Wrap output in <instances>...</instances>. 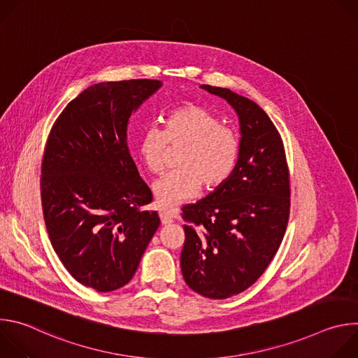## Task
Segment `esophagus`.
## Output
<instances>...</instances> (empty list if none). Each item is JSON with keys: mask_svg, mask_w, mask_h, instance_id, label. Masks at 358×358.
<instances>
[{"mask_svg": "<svg viewBox=\"0 0 358 358\" xmlns=\"http://www.w3.org/2000/svg\"><path fill=\"white\" fill-rule=\"evenodd\" d=\"M160 220H162L163 225H169V224L173 222V217L170 214H167V213H163V211L160 213Z\"/></svg>", "mask_w": 358, "mask_h": 358, "instance_id": "esophagus-1", "label": "esophagus"}]
</instances>
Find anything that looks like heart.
I'll use <instances>...</instances> for the list:
<instances>
[{
    "label": "heart",
    "mask_w": 358,
    "mask_h": 358,
    "mask_svg": "<svg viewBox=\"0 0 358 358\" xmlns=\"http://www.w3.org/2000/svg\"><path fill=\"white\" fill-rule=\"evenodd\" d=\"M169 144L184 145L178 170L166 174L155 185L157 207L173 211L202 187L215 189L234 174L241 156V136L210 110L188 103L170 110L164 130L150 127L138 140V155L145 169L160 174L166 169Z\"/></svg>",
    "instance_id": "1"
}]
</instances>
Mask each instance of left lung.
<instances>
[{"instance_id": "left-lung-1", "label": "left lung", "mask_w": 358, "mask_h": 358, "mask_svg": "<svg viewBox=\"0 0 358 358\" xmlns=\"http://www.w3.org/2000/svg\"><path fill=\"white\" fill-rule=\"evenodd\" d=\"M224 97L241 123V156L231 178L182 208L185 283L210 299L235 296L257 282L282 243L290 214V178L283 140L255 101L202 85Z\"/></svg>"}]
</instances>
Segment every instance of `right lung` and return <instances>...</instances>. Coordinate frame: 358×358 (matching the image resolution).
Masks as SVG:
<instances>
[{"label":"right lung","instance_id":"obj_1","mask_svg":"<svg viewBox=\"0 0 358 358\" xmlns=\"http://www.w3.org/2000/svg\"><path fill=\"white\" fill-rule=\"evenodd\" d=\"M160 80L101 82L66 105L49 131L41 164L46 231L66 271L112 292L131 280L156 234L157 211L127 145L133 110Z\"/></svg>","mask_w":358,"mask_h":358}]
</instances>
